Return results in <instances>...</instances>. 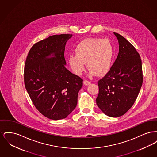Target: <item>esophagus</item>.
Wrapping results in <instances>:
<instances>
[{
	"label": "esophagus",
	"mask_w": 157,
	"mask_h": 157,
	"mask_svg": "<svg viewBox=\"0 0 157 157\" xmlns=\"http://www.w3.org/2000/svg\"><path fill=\"white\" fill-rule=\"evenodd\" d=\"M90 82L89 81H87V80H84V81H83V84H84L85 85H90Z\"/></svg>",
	"instance_id": "34e87169"
}]
</instances>
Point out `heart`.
<instances>
[{
    "label": "heart",
    "mask_w": 157,
    "mask_h": 157,
    "mask_svg": "<svg viewBox=\"0 0 157 157\" xmlns=\"http://www.w3.org/2000/svg\"><path fill=\"white\" fill-rule=\"evenodd\" d=\"M76 55L68 58L69 64L76 75H81L85 63L90 76H104L112 67L114 49L111 43L101 38H87L81 42L75 49Z\"/></svg>",
    "instance_id": "b5f03b06"
}]
</instances>
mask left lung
I'll use <instances>...</instances> for the list:
<instances>
[{"label":"left lung","instance_id":"obj_1","mask_svg":"<svg viewBox=\"0 0 157 157\" xmlns=\"http://www.w3.org/2000/svg\"><path fill=\"white\" fill-rule=\"evenodd\" d=\"M113 33L118 40L119 53L109 71L98 82L96 101L105 115L118 117L134 104L142 86L143 76L140 54L125 37Z\"/></svg>","mask_w":157,"mask_h":157}]
</instances>
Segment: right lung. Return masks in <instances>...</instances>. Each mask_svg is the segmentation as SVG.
<instances>
[{
  "label": "right lung",
  "instance_id": "add662e5",
  "mask_svg": "<svg viewBox=\"0 0 157 157\" xmlns=\"http://www.w3.org/2000/svg\"><path fill=\"white\" fill-rule=\"evenodd\" d=\"M72 35L51 36L31 48L25 64L26 90L37 110L46 118H67L78 102L83 80L65 67V48Z\"/></svg>",
  "mask_w": 157,
  "mask_h": 157
}]
</instances>
